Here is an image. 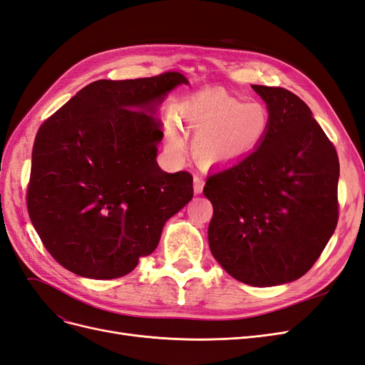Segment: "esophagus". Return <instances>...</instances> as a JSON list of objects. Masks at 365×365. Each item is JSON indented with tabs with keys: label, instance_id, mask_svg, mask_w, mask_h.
<instances>
[{
	"label": "esophagus",
	"instance_id": "34e87169",
	"mask_svg": "<svg viewBox=\"0 0 365 365\" xmlns=\"http://www.w3.org/2000/svg\"><path fill=\"white\" fill-rule=\"evenodd\" d=\"M205 181L201 175H195L193 176V190L195 193H201L202 192V187H204Z\"/></svg>",
	"mask_w": 365,
	"mask_h": 365
}]
</instances>
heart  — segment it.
I'll return each mask as SVG.
<instances>
[{
    "label": "heart",
    "instance_id": "obj_1",
    "mask_svg": "<svg viewBox=\"0 0 365 365\" xmlns=\"http://www.w3.org/2000/svg\"><path fill=\"white\" fill-rule=\"evenodd\" d=\"M181 117L196 137V153L208 163H228L250 155L267 138L271 126L269 109L263 102L245 101L224 90L190 96L181 106ZM170 145L182 148L176 132L170 134Z\"/></svg>",
    "mask_w": 365,
    "mask_h": 365
}]
</instances>
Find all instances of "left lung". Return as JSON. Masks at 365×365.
<instances>
[{"instance_id": "8db88e82", "label": "left lung", "mask_w": 365, "mask_h": 365, "mask_svg": "<svg viewBox=\"0 0 365 365\" xmlns=\"http://www.w3.org/2000/svg\"><path fill=\"white\" fill-rule=\"evenodd\" d=\"M252 90L271 126L256 150L207 178L208 245L231 277L277 286L311 269L334 235L339 161L300 97L279 86Z\"/></svg>"}]
</instances>
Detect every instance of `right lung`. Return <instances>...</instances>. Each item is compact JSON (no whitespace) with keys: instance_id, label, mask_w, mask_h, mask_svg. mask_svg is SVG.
<instances>
[{"instance_id":"right-lung-1","label":"right lung","mask_w":365,"mask_h":365,"mask_svg":"<svg viewBox=\"0 0 365 365\" xmlns=\"http://www.w3.org/2000/svg\"><path fill=\"white\" fill-rule=\"evenodd\" d=\"M181 73L97 81L41 125L31 152L29 216L65 269L109 280L155 251L165 220L190 202L193 176L157 163L158 106Z\"/></svg>"}]
</instances>
